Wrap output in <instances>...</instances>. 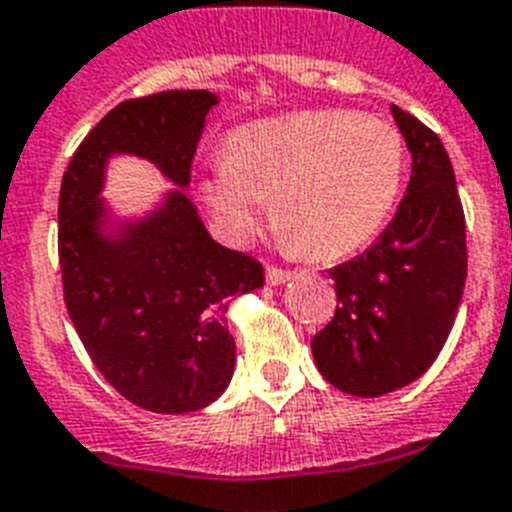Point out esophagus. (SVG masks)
<instances>
[{
    "label": "esophagus",
    "instance_id": "esophagus-1",
    "mask_svg": "<svg viewBox=\"0 0 512 512\" xmlns=\"http://www.w3.org/2000/svg\"><path fill=\"white\" fill-rule=\"evenodd\" d=\"M265 278H268V283L278 286V283L289 281L291 270H283V268H276V265H268V268H265Z\"/></svg>",
    "mask_w": 512,
    "mask_h": 512
}]
</instances>
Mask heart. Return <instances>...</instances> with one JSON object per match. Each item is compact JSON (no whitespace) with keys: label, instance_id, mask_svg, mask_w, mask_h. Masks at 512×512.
I'll use <instances>...</instances> for the list:
<instances>
[{"label":"heart","instance_id":"1","mask_svg":"<svg viewBox=\"0 0 512 512\" xmlns=\"http://www.w3.org/2000/svg\"><path fill=\"white\" fill-rule=\"evenodd\" d=\"M403 179L406 140L390 119L309 109L239 127L229 158L203 179V197L236 242L255 236L273 200L283 242L336 260L380 234Z\"/></svg>","mask_w":512,"mask_h":512}]
</instances>
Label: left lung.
<instances>
[{
	"label": "left lung",
	"mask_w": 512,
	"mask_h": 512,
	"mask_svg": "<svg viewBox=\"0 0 512 512\" xmlns=\"http://www.w3.org/2000/svg\"><path fill=\"white\" fill-rule=\"evenodd\" d=\"M390 111L411 150L409 190L367 252L328 270L338 307L312 338L320 375L359 398L393 393L432 367L466 283V218L448 150L409 111Z\"/></svg>",
	"instance_id": "left-lung-1"
}]
</instances>
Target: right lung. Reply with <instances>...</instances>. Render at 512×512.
Listing matches in <instances>:
<instances>
[{
	"label": "right lung",
	"instance_id": "right-lung-1",
	"mask_svg": "<svg viewBox=\"0 0 512 512\" xmlns=\"http://www.w3.org/2000/svg\"><path fill=\"white\" fill-rule=\"evenodd\" d=\"M210 90H163L122 101L88 132L62 176L59 268L64 304L93 364L127 401L156 414L205 409L234 375L226 307L263 286L255 257L226 249L182 190L140 221L103 234L106 161L148 158L190 184Z\"/></svg>",
	"mask_w": 512,
	"mask_h": 512
}]
</instances>
